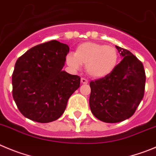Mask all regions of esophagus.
Instances as JSON below:
<instances>
[{"instance_id": "34e87169", "label": "esophagus", "mask_w": 156, "mask_h": 156, "mask_svg": "<svg viewBox=\"0 0 156 156\" xmlns=\"http://www.w3.org/2000/svg\"><path fill=\"white\" fill-rule=\"evenodd\" d=\"M81 84H83V85H87V84H88V80L85 79V78H81Z\"/></svg>"}]
</instances>
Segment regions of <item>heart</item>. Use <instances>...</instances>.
I'll use <instances>...</instances> for the list:
<instances>
[{"instance_id":"obj_1","label":"heart","mask_w":156,"mask_h":156,"mask_svg":"<svg viewBox=\"0 0 156 156\" xmlns=\"http://www.w3.org/2000/svg\"><path fill=\"white\" fill-rule=\"evenodd\" d=\"M119 56L117 49L112 46L84 42L77 47L75 54H68L67 64L78 69L81 64L86 65L88 75L94 78H103L111 75L117 67Z\"/></svg>"}]
</instances>
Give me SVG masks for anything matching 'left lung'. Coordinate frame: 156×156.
Here are the masks:
<instances>
[{"label":"left lung","mask_w":156,"mask_h":156,"mask_svg":"<svg viewBox=\"0 0 156 156\" xmlns=\"http://www.w3.org/2000/svg\"><path fill=\"white\" fill-rule=\"evenodd\" d=\"M115 48L123 59L111 75L90 82L91 112L107 123L122 122L133 115L145 92L142 63L129 51Z\"/></svg>","instance_id":"obj_1"}]
</instances>
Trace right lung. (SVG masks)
<instances>
[{
	"mask_svg": "<svg viewBox=\"0 0 156 156\" xmlns=\"http://www.w3.org/2000/svg\"><path fill=\"white\" fill-rule=\"evenodd\" d=\"M69 47L58 41L34 46L16 62L13 98L24 117L48 123L62 115L81 78L62 71Z\"/></svg>",
	"mask_w": 156,
	"mask_h": 156,
	"instance_id": "add662e5",
	"label": "right lung"
}]
</instances>
